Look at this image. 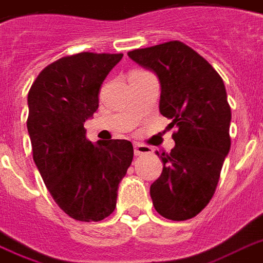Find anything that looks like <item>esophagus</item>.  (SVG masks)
<instances>
[{
  "label": "esophagus",
  "mask_w": 263,
  "mask_h": 263,
  "mask_svg": "<svg viewBox=\"0 0 263 263\" xmlns=\"http://www.w3.org/2000/svg\"><path fill=\"white\" fill-rule=\"evenodd\" d=\"M134 152H135V156H144V154H152L153 148L146 146V144L136 143L134 146Z\"/></svg>",
  "instance_id": "obj_1"
}]
</instances>
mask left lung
I'll list each match as a JSON object with an SVG mask.
<instances>
[{
  "label": "left lung",
  "mask_w": 263,
  "mask_h": 263,
  "mask_svg": "<svg viewBox=\"0 0 263 263\" xmlns=\"http://www.w3.org/2000/svg\"><path fill=\"white\" fill-rule=\"evenodd\" d=\"M158 76L160 111L176 128L171 153L157 152L162 173L150 187L153 204L173 221L190 220L214 195L231 148V106L224 82L206 60L180 41L128 51Z\"/></svg>",
  "instance_id": "1"
}]
</instances>
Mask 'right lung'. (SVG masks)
Segmentation results:
<instances>
[{
    "label": "right lung",
    "instance_id": "add662e5",
    "mask_svg": "<svg viewBox=\"0 0 263 263\" xmlns=\"http://www.w3.org/2000/svg\"><path fill=\"white\" fill-rule=\"evenodd\" d=\"M123 54L83 51L49 64L28 91L34 162L54 202L73 220L110 216L134 158L129 140L91 143L84 121L98 109L101 84Z\"/></svg>",
    "mask_w": 263,
    "mask_h": 263
}]
</instances>
